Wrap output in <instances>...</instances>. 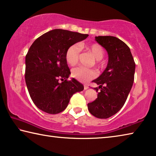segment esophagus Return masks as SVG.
Segmentation results:
<instances>
[{
    "instance_id": "esophagus-1",
    "label": "esophagus",
    "mask_w": 156,
    "mask_h": 156,
    "mask_svg": "<svg viewBox=\"0 0 156 156\" xmlns=\"http://www.w3.org/2000/svg\"><path fill=\"white\" fill-rule=\"evenodd\" d=\"M83 88H84V90H87L88 88H89V87H88V86H87V85H84Z\"/></svg>"
}]
</instances>
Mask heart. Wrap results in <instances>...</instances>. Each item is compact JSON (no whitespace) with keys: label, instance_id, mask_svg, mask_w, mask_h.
<instances>
[{"label":"heart","instance_id":"obj_1","mask_svg":"<svg viewBox=\"0 0 156 156\" xmlns=\"http://www.w3.org/2000/svg\"><path fill=\"white\" fill-rule=\"evenodd\" d=\"M81 49L88 52L93 56L96 60H101L104 57V50L99 43H93L90 44H73L69 47L66 52V61L68 65L74 66L79 62ZM98 73L93 69H88L83 67L74 68L72 70V76L81 83H87L95 78Z\"/></svg>","mask_w":156,"mask_h":156}]
</instances>
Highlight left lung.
I'll return each mask as SVG.
<instances>
[{"label": "left lung", "mask_w": 156, "mask_h": 156, "mask_svg": "<svg viewBox=\"0 0 156 156\" xmlns=\"http://www.w3.org/2000/svg\"><path fill=\"white\" fill-rule=\"evenodd\" d=\"M95 41L108 52V62L103 73L93 81L98 98L88 104L90 113L98 118L106 119L124 106L134 81L136 63L126 43L112 36H98ZM100 89V90L98 89Z\"/></svg>", "instance_id": "left-lung-1"}]
</instances>
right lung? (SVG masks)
<instances>
[{"label": "right lung", "instance_id": "obj_1", "mask_svg": "<svg viewBox=\"0 0 156 156\" xmlns=\"http://www.w3.org/2000/svg\"><path fill=\"white\" fill-rule=\"evenodd\" d=\"M88 34L56 29L36 39L25 57V82L34 104L41 111L57 114L64 111L70 99L83 86L73 78L66 61V52ZM61 80L62 83H59Z\"/></svg>", "mask_w": 156, "mask_h": 156}]
</instances>
